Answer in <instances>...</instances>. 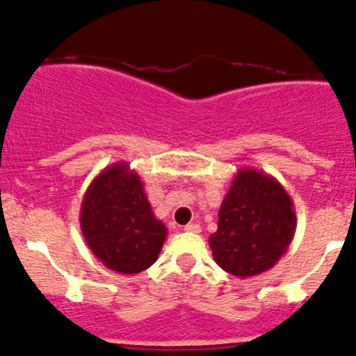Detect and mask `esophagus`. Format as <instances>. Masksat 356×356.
I'll use <instances>...</instances> for the list:
<instances>
[{
    "label": "esophagus",
    "mask_w": 356,
    "mask_h": 356,
    "mask_svg": "<svg viewBox=\"0 0 356 356\" xmlns=\"http://www.w3.org/2000/svg\"><path fill=\"white\" fill-rule=\"evenodd\" d=\"M186 232H195V234H198V232H201V225L200 224H188L184 227Z\"/></svg>",
    "instance_id": "esophagus-1"
}]
</instances>
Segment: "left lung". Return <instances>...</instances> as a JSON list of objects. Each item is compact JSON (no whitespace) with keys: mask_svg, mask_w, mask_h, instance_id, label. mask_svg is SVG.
Listing matches in <instances>:
<instances>
[{"mask_svg":"<svg viewBox=\"0 0 356 356\" xmlns=\"http://www.w3.org/2000/svg\"><path fill=\"white\" fill-rule=\"evenodd\" d=\"M294 204L281 182L254 168H239L210 236L215 261L238 277L268 270L288 251L296 231Z\"/></svg>","mask_w":356,"mask_h":356,"instance_id":"8db88e82","label":"left lung"}]
</instances>
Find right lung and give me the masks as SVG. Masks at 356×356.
<instances>
[{"mask_svg": "<svg viewBox=\"0 0 356 356\" xmlns=\"http://www.w3.org/2000/svg\"><path fill=\"white\" fill-rule=\"evenodd\" d=\"M79 220L92 254L120 274H139L152 267L167 238V227L153 213L141 177L127 161L108 165L92 179Z\"/></svg>", "mask_w": 356, "mask_h": 356, "instance_id": "obj_1", "label": "right lung"}]
</instances>
